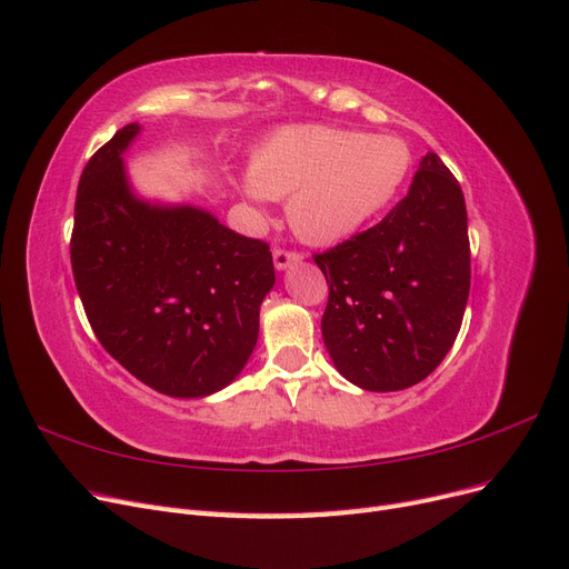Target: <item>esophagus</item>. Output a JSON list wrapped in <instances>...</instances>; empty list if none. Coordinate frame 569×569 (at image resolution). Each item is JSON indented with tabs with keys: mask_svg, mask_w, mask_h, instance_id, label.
I'll return each mask as SVG.
<instances>
[{
	"mask_svg": "<svg viewBox=\"0 0 569 569\" xmlns=\"http://www.w3.org/2000/svg\"><path fill=\"white\" fill-rule=\"evenodd\" d=\"M272 261H274V268L278 270H284V268H289L291 263H297V261H301V253L299 251H291V249H274L272 251Z\"/></svg>",
	"mask_w": 569,
	"mask_h": 569,
	"instance_id": "esophagus-1",
	"label": "esophagus"
}]
</instances>
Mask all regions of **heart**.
<instances>
[{
  "mask_svg": "<svg viewBox=\"0 0 569 569\" xmlns=\"http://www.w3.org/2000/svg\"><path fill=\"white\" fill-rule=\"evenodd\" d=\"M412 168L410 147L396 134L335 126H289L251 159L244 194L287 199L295 232L313 244H337L399 197Z\"/></svg>",
  "mask_w": 569,
  "mask_h": 569,
  "instance_id": "heart-1",
  "label": "heart"
}]
</instances>
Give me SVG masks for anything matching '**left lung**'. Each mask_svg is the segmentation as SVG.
Returning <instances> with one entry per match:
<instances>
[{
    "label": "left lung",
    "instance_id": "1",
    "mask_svg": "<svg viewBox=\"0 0 569 569\" xmlns=\"http://www.w3.org/2000/svg\"><path fill=\"white\" fill-rule=\"evenodd\" d=\"M313 261L330 284L320 327L337 370L368 391L422 382L453 347L470 295L458 180L427 151L408 194L377 226Z\"/></svg>",
    "mask_w": 569,
    "mask_h": 569
}]
</instances>
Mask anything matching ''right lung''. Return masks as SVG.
<instances>
[{
    "mask_svg": "<svg viewBox=\"0 0 569 569\" xmlns=\"http://www.w3.org/2000/svg\"><path fill=\"white\" fill-rule=\"evenodd\" d=\"M120 128L84 166L71 234L78 295L97 339L137 380L199 399L242 372L274 284L270 247L194 206L130 192Z\"/></svg>",
    "mask_w": 569,
    "mask_h": 569,
    "instance_id": "obj_1",
    "label": "right lung"
}]
</instances>
